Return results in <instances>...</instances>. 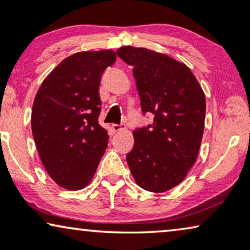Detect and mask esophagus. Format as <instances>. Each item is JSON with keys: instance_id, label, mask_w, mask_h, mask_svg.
<instances>
[{"instance_id": "1", "label": "esophagus", "mask_w": 250, "mask_h": 250, "mask_svg": "<svg viewBox=\"0 0 250 250\" xmlns=\"http://www.w3.org/2000/svg\"><path fill=\"white\" fill-rule=\"evenodd\" d=\"M111 128L114 132L122 131V129H125V124H123V123H121V124H112Z\"/></svg>"}]
</instances>
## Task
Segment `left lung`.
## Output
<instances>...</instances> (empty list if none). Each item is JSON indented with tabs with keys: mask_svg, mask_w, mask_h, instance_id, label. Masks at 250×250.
Returning <instances> with one entry per match:
<instances>
[{
	"mask_svg": "<svg viewBox=\"0 0 250 250\" xmlns=\"http://www.w3.org/2000/svg\"><path fill=\"white\" fill-rule=\"evenodd\" d=\"M117 56L133 67L142 114L153 122L134 131L126 160L138 186L164 192L182 182L203 139L206 99L184 63L143 47L124 46Z\"/></svg>",
	"mask_w": 250,
	"mask_h": 250,
	"instance_id": "8db88e82",
	"label": "left lung"
}]
</instances>
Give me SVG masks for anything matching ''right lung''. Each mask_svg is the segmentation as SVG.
Returning a JSON list of instances; mask_svg holds the SVG:
<instances>
[{
  "mask_svg": "<svg viewBox=\"0 0 250 250\" xmlns=\"http://www.w3.org/2000/svg\"><path fill=\"white\" fill-rule=\"evenodd\" d=\"M115 61L111 50L75 53L51 71L34 100L32 132L40 158L66 189L86 187L107 149L99 86Z\"/></svg>",
  "mask_w": 250,
  "mask_h": 250,
  "instance_id": "obj_1",
  "label": "right lung"
}]
</instances>
